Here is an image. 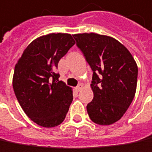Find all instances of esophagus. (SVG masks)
Segmentation results:
<instances>
[{
    "label": "esophagus",
    "instance_id": "esophagus-1",
    "mask_svg": "<svg viewBox=\"0 0 152 152\" xmlns=\"http://www.w3.org/2000/svg\"><path fill=\"white\" fill-rule=\"evenodd\" d=\"M82 88H83V84H81V83H80V84H78V86H77L76 88H75V89H76V91L79 92V91H80V90H81Z\"/></svg>",
    "mask_w": 152,
    "mask_h": 152
}]
</instances>
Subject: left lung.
<instances>
[{"mask_svg": "<svg viewBox=\"0 0 152 152\" xmlns=\"http://www.w3.org/2000/svg\"><path fill=\"white\" fill-rule=\"evenodd\" d=\"M73 36L93 70L94 99L87 105L88 116L98 125H112L135 97L137 64L129 50L111 37L94 32Z\"/></svg>", "mask_w": 152, "mask_h": 152, "instance_id": "left-lung-1", "label": "left lung"}]
</instances>
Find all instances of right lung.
I'll return each mask as SVG.
<instances>
[{
  "label": "right lung",
  "instance_id": "obj_1",
  "mask_svg": "<svg viewBox=\"0 0 152 152\" xmlns=\"http://www.w3.org/2000/svg\"><path fill=\"white\" fill-rule=\"evenodd\" d=\"M74 44L68 33L42 36L26 47L15 66L12 86L16 97L26 115L38 126H58L69 111L73 90L58 80L56 69Z\"/></svg>",
  "mask_w": 152,
  "mask_h": 152
}]
</instances>
